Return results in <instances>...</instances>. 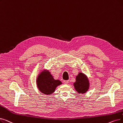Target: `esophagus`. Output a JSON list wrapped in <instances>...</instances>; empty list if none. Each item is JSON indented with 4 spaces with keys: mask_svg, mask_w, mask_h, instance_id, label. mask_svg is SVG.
<instances>
[{
    "mask_svg": "<svg viewBox=\"0 0 123 123\" xmlns=\"http://www.w3.org/2000/svg\"><path fill=\"white\" fill-rule=\"evenodd\" d=\"M63 82H64V83L65 84H67L69 83V81L68 80H64Z\"/></svg>",
    "mask_w": 123,
    "mask_h": 123,
    "instance_id": "obj_1",
    "label": "esophagus"
}]
</instances>
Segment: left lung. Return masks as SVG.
I'll use <instances>...</instances> for the list:
<instances>
[{
    "label": "left lung",
    "mask_w": 123,
    "mask_h": 123,
    "mask_svg": "<svg viewBox=\"0 0 123 123\" xmlns=\"http://www.w3.org/2000/svg\"><path fill=\"white\" fill-rule=\"evenodd\" d=\"M75 89L79 94L86 93L89 88V79L84 73L79 72L76 76V81L73 83Z\"/></svg>",
    "instance_id": "8db88e82"
}]
</instances>
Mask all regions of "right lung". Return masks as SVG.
Masks as SVG:
<instances>
[{
    "instance_id": "right-lung-1",
    "label": "right lung",
    "mask_w": 123,
    "mask_h": 123,
    "mask_svg": "<svg viewBox=\"0 0 123 123\" xmlns=\"http://www.w3.org/2000/svg\"><path fill=\"white\" fill-rule=\"evenodd\" d=\"M36 84L41 92L50 95L54 92L57 87L62 83L59 79H55L49 70L43 69L37 77Z\"/></svg>"
}]
</instances>
